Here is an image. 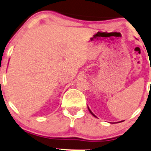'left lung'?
<instances>
[{"instance_id":"8db88e82","label":"left lung","mask_w":151,"mask_h":151,"mask_svg":"<svg viewBox=\"0 0 151 151\" xmlns=\"http://www.w3.org/2000/svg\"><path fill=\"white\" fill-rule=\"evenodd\" d=\"M88 110H89V111H90V113H91V114H92V115H93V116H95V117H96V116H95V115H94V114H93V113H92V111H91V110H90V108H89V107H88Z\"/></svg>"}]
</instances>
